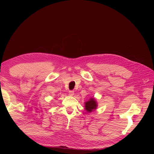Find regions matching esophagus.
Wrapping results in <instances>:
<instances>
[{
	"instance_id": "34e87169",
	"label": "esophagus",
	"mask_w": 154,
	"mask_h": 154,
	"mask_svg": "<svg viewBox=\"0 0 154 154\" xmlns=\"http://www.w3.org/2000/svg\"><path fill=\"white\" fill-rule=\"evenodd\" d=\"M74 95V91H69V95H70V96H73Z\"/></svg>"
}]
</instances>
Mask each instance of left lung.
Here are the masks:
<instances>
[{
  "label": "left lung",
  "mask_w": 154,
  "mask_h": 154,
  "mask_svg": "<svg viewBox=\"0 0 154 154\" xmlns=\"http://www.w3.org/2000/svg\"><path fill=\"white\" fill-rule=\"evenodd\" d=\"M85 103V110L87 112H92V111H94L97 109L98 106L97 102L96 99L94 97H91L90 99L87 102H84Z\"/></svg>",
  "instance_id": "obj_1"
}]
</instances>
